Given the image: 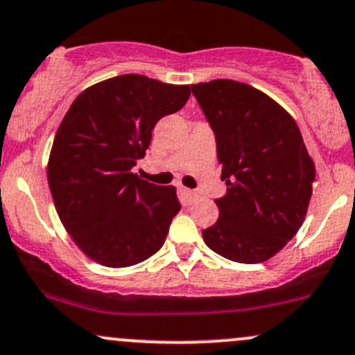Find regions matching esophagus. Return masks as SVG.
I'll return each mask as SVG.
<instances>
[{"label": "esophagus", "instance_id": "34e87169", "mask_svg": "<svg viewBox=\"0 0 355 355\" xmlns=\"http://www.w3.org/2000/svg\"><path fill=\"white\" fill-rule=\"evenodd\" d=\"M178 192H180L182 200L187 202V204H193V202H196V200H198V198H200V193L196 192V190L180 189V190H178Z\"/></svg>", "mask_w": 355, "mask_h": 355}]
</instances>
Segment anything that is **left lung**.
<instances>
[{
    "mask_svg": "<svg viewBox=\"0 0 355 355\" xmlns=\"http://www.w3.org/2000/svg\"><path fill=\"white\" fill-rule=\"evenodd\" d=\"M192 92L216 133L227 185L204 243L236 263L268 261L297 234L310 204L315 165L302 133L286 109L249 84L216 79Z\"/></svg>",
    "mask_w": 355,
    "mask_h": 355,
    "instance_id": "left-lung-1",
    "label": "left lung"
}]
</instances>
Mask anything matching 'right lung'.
Here are the masks:
<instances>
[{"label": "right lung", "instance_id": "add662e5", "mask_svg": "<svg viewBox=\"0 0 355 355\" xmlns=\"http://www.w3.org/2000/svg\"><path fill=\"white\" fill-rule=\"evenodd\" d=\"M189 97L190 85L124 73L87 87L65 112L46 178L65 231L87 258L126 268L163 246L180 210L177 190L131 168L145 157L155 124Z\"/></svg>", "mask_w": 355, "mask_h": 355}]
</instances>
